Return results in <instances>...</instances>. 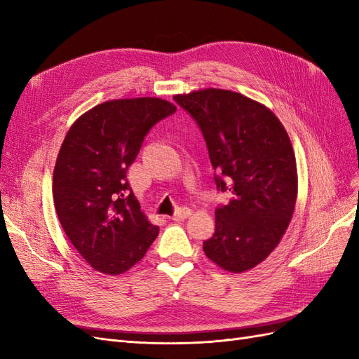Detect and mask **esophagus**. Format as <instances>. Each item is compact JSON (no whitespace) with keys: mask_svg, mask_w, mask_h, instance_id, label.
Returning a JSON list of instances; mask_svg holds the SVG:
<instances>
[{"mask_svg":"<svg viewBox=\"0 0 359 359\" xmlns=\"http://www.w3.org/2000/svg\"><path fill=\"white\" fill-rule=\"evenodd\" d=\"M190 215H191V210L184 206V208H180L175 214L172 215V220H186Z\"/></svg>","mask_w":359,"mask_h":359,"instance_id":"obj_1","label":"esophagus"}]
</instances>
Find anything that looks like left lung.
<instances>
[{
    "label": "left lung",
    "mask_w": 359,
    "mask_h": 359,
    "mask_svg": "<svg viewBox=\"0 0 359 359\" xmlns=\"http://www.w3.org/2000/svg\"><path fill=\"white\" fill-rule=\"evenodd\" d=\"M198 123L215 186L233 199L215 210V232L203 252L229 273L265 260L290 223L298 194L295 153L287 132L268 107L229 90L173 95Z\"/></svg>",
    "instance_id": "obj_1"
}]
</instances>
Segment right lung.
I'll return each instance as SVG.
<instances>
[{"instance_id": "right-lung-1", "label": "right lung", "mask_w": 359, "mask_h": 359, "mask_svg": "<svg viewBox=\"0 0 359 359\" xmlns=\"http://www.w3.org/2000/svg\"><path fill=\"white\" fill-rule=\"evenodd\" d=\"M175 111L157 97L109 100L81 115L64 137L53 203L70 243L99 273H126L158 235L140 211L127 170L151 127Z\"/></svg>"}]
</instances>
